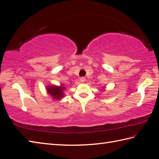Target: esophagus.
I'll use <instances>...</instances> for the list:
<instances>
[{
    "label": "esophagus",
    "mask_w": 159,
    "mask_h": 159,
    "mask_svg": "<svg viewBox=\"0 0 159 159\" xmlns=\"http://www.w3.org/2000/svg\"><path fill=\"white\" fill-rule=\"evenodd\" d=\"M80 81L81 83H85V77H80Z\"/></svg>",
    "instance_id": "obj_1"
}]
</instances>
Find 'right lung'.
Wrapping results in <instances>:
<instances>
[{
    "mask_svg": "<svg viewBox=\"0 0 159 159\" xmlns=\"http://www.w3.org/2000/svg\"><path fill=\"white\" fill-rule=\"evenodd\" d=\"M65 88L61 85V86L57 85H51L48 86L46 88V90L48 94L51 95L52 97L55 100H60L64 96V91Z\"/></svg>",
    "mask_w": 159,
    "mask_h": 159,
    "instance_id": "obj_1",
    "label": "right lung"
}]
</instances>
